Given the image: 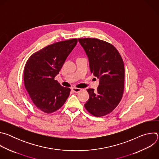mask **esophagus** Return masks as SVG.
<instances>
[{"mask_svg":"<svg viewBox=\"0 0 159 159\" xmlns=\"http://www.w3.org/2000/svg\"><path fill=\"white\" fill-rule=\"evenodd\" d=\"M72 91H73L74 93H77L81 91L82 89H79V88H77V87H73V88L72 89Z\"/></svg>","mask_w":159,"mask_h":159,"instance_id":"esophagus-1","label":"esophagus"}]
</instances>
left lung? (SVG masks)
I'll return each instance as SVG.
<instances>
[{
  "label": "left lung",
  "mask_w": 159,
  "mask_h": 159,
  "mask_svg": "<svg viewBox=\"0 0 159 159\" xmlns=\"http://www.w3.org/2000/svg\"><path fill=\"white\" fill-rule=\"evenodd\" d=\"M89 60L90 69L99 79L97 90L88 89L89 99L84 104L87 111L96 117L114 110L124 92L125 67L123 59L113 45L97 38H79Z\"/></svg>",
  "instance_id": "left-lung-1"
}]
</instances>
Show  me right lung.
<instances>
[{
	"label": "right lung",
	"mask_w": 159,
	"mask_h": 159,
	"mask_svg": "<svg viewBox=\"0 0 159 159\" xmlns=\"http://www.w3.org/2000/svg\"><path fill=\"white\" fill-rule=\"evenodd\" d=\"M74 38L55 43L31 55L24 69V83L34 104L45 113L59 109L70 95V89L61 86L55 76L75 47Z\"/></svg>",
	"instance_id": "1"
}]
</instances>
